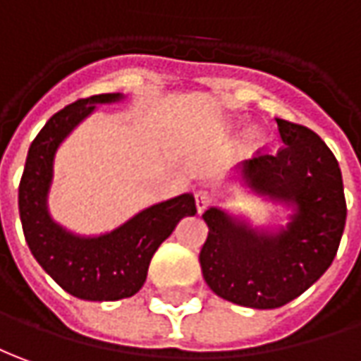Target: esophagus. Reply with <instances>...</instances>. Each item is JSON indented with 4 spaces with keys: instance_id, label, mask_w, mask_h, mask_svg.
Listing matches in <instances>:
<instances>
[{
    "instance_id": "34e87169",
    "label": "esophagus",
    "mask_w": 361,
    "mask_h": 361,
    "mask_svg": "<svg viewBox=\"0 0 361 361\" xmlns=\"http://www.w3.org/2000/svg\"><path fill=\"white\" fill-rule=\"evenodd\" d=\"M195 202H196V210L198 212H204L208 206L212 204V195L208 190H196L195 192Z\"/></svg>"
}]
</instances>
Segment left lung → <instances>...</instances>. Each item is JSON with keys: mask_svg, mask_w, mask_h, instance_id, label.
Segmentation results:
<instances>
[{"mask_svg": "<svg viewBox=\"0 0 361 361\" xmlns=\"http://www.w3.org/2000/svg\"><path fill=\"white\" fill-rule=\"evenodd\" d=\"M283 147L243 161L255 195L293 208L277 232L252 228L220 208L202 218L208 238L200 267L222 299L250 309H277L317 283L336 257L346 226V198L334 153L314 131L277 119Z\"/></svg>", "mask_w": 361, "mask_h": 361, "instance_id": "left-lung-1", "label": "left lung"}]
</instances>
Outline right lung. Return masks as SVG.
<instances>
[{
  "label": "right lung",
  "instance_id": "add662e5",
  "mask_svg": "<svg viewBox=\"0 0 361 361\" xmlns=\"http://www.w3.org/2000/svg\"><path fill=\"white\" fill-rule=\"evenodd\" d=\"M121 98V94H98L56 111L33 139L19 185V216L29 250L62 289L82 300L133 297L147 279L157 247L185 216L196 214L195 196L186 192L149 206L102 235L72 233L51 218L47 200L56 149L96 104Z\"/></svg>",
  "mask_w": 361,
  "mask_h": 361
}]
</instances>
